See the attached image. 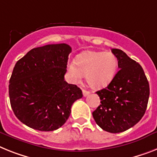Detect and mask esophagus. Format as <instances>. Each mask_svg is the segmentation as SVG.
I'll list each match as a JSON object with an SVG mask.
<instances>
[{
	"label": "esophagus",
	"instance_id": "obj_1",
	"mask_svg": "<svg viewBox=\"0 0 157 157\" xmlns=\"http://www.w3.org/2000/svg\"><path fill=\"white\" fill-rule=\"evenodd\" d=\"M83 95H84V97H87V96H88V95L89 94V91H87V90H85V89H83Z\"/></svg>",
	"mask_w": 157,
	"mask_h": 157
}]
</instances>
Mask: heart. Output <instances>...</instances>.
I'll return each mask as SVG.
<instances>
[{
  "label": "heart",
  "instance_id": "heart-1",
  "mask_svg": "<svg viewBox=\"0 0 157 157\" xmlns=\"http://www.w3.org/2000/svg\"><path fill=\"white\" fill-rule=\"evenodd\" d=\"M117 66V59L112 52L87 51L76 56V64L69 63L67 69L75 81L85 76L90 88L101 89L111 83Z\"/></svg>",
  "mask_w": 157,
  "mask_h": 157
}]
</instances>
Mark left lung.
Returning a JSON list of instances; mask_svg holds the SVG:
<instances>
[{"label":"left lung","mask_w":157,"mask_h":157,"mask_svg":"<svg viewBox=\"0 0 157 157\" xmlns=\"http://www.w3.org/2000/svg\"><path fill=\"white\" fill-rule=\"evenodd\" d=\"M119 71L105 89L97 91L101 103L93 113L96 123L112 133L126 131L145 113L149 85L140 64L122 50L113 48Z\"/></svg>","instance_id":"left-lung-1"}]
</instances>
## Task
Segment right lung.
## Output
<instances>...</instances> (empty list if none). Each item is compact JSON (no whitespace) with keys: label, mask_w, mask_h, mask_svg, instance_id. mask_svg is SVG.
<instances>
[{"label":"right lung","mask_w":157,"mask_h":157,"mask_svg":"<svg viewBox=\"0 0 157 157\" xmlns=\"http://www.w3.org/2000/svg\"><path fill=\"white\" fill-rule=\"evenodd\" d=\"M67 44L33 48L16 63L9 80V93L14 114L28 127L54 131L64 124L72 104L82 91L64 81L68 55Z\"/></svg>","instance_id":"right-lung-1"}]
</instances>
